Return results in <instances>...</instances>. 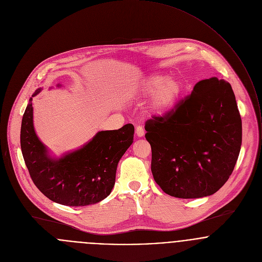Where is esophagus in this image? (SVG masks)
Masks as SVG:
<instances>
[{
    "label": "esophagus",
    "mask_w": 262,
    "mask_h": 262,
    "mask_svg": "<svg viewBox=\"0 0 262 262\" xmlns=\"http://www.w3.org/2000/svg\"><path fill=\"white\" fill-rule=\"evenodd\" d=\"M135 133H136V135H137L138 137H142V136L144 135V129H143V127H142V126H137Z\"/></svg>",
    "instance_id": "obj_1"
}]
</instances>
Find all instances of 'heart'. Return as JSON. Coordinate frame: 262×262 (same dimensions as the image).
<instances>
[{
  "label": "heart",
  "instance_id": "b5f03b06",
  "mask_svg": "<svg viewBox=\"0 0 262 262\" xmlns=\"http://www.w3.org/2000/svg\"><path fill=\"white\" fill-rule=\"evenodd\" d=\"M138 92L141 95L154 93L151 101L152 108L158 113H164L174 105L182 92V84L174 77L155 74L148 76L141 82Z\"/></svg>",
  "mask_w": 262,
  "mask_h": 262
}]
</instances>
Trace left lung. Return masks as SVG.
<instances>
[{
  "label": "left lung",
  "instance_id": "8db88e82",
  "mask_svg": "<svg viewBox=\"0 0 262 262\" xmlns=\"http://www.w3.org/2000/svg\"><path fill=\"white\" fill-rule=\"evenodd\" d=\"M151 172L162 190L200 198L221 189L234 171L242 143V120L229 82L215 77L162 116L145 122Z\"/></svg>",
  "mask_w": 262,
  "mask_h": 262
}]
</instances>
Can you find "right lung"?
I'll return each mask as SVG.
<instances>
[{
	"label": "right lung",
	"instance_id": "right-lung-1",
	"mask_svg": "<svg viewBox=\"0 0 262 262\" xmlns=\"http://www.w3.org/2000/svg\"><path fill=\"white\" fill-rule=\"evenodd\" d=\"M39 91L37 89L33 96ZM133 137L132 124L119 130L100 131L82 148L53 160L34 132L30 102L22 118L20 145L30 178L45 196L63 205L85 206L110 195L118 163Z\"/></svg>",
	"mask_w": 262,
	"mask_h": 262
}]
</instances>
